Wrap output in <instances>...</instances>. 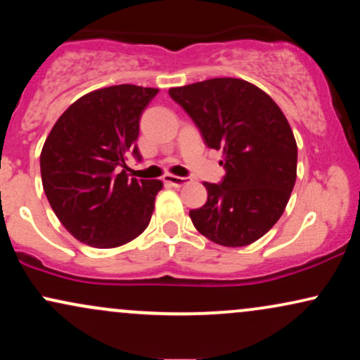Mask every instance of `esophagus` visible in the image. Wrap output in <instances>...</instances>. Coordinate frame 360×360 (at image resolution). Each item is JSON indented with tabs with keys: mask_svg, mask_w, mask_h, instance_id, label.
<instances>
[{
	"mask_svg": "<svg viewBox=\"0 0 360 360\" xmlns=\"http://www.w3.org/2000/svg\"><path fill=\"white\" fill-rule=\"evenodd\" d=\"M164 183L169 184V186H174V188H181V186H184V184L189 183V177L166 174V176H164Z\"/></svg>",
	"mask_w": 360,
	"mask_h": 360,
	"instance_id": "esophagus-1",
	"label": "esophagus"
}]
</instances>
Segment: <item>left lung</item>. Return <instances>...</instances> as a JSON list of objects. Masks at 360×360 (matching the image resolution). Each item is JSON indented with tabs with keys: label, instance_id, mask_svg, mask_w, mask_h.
Segmentation results:
<instances>
[{
	"label": "left lung",
	"instance_id": "1",
	"mask_svg": "<svg viewBox=\"0 0 360 360\" xmlns=\"http://www.w3.org/2000/svg\"><path fill=\"white\" fill-rule=\"evenodd\" d=\"M210 148H221L225 176L205 183L208 200L191 210L201 235L225 247L255 242L274 226L296 183L298 147L269 94L235 77L169 89Z\"/></svg>",
	"mask_w": 360,
	"mask_h": 360
}]
</instances>
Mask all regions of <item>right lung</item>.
Segmentation results:
<instances>
[{
  "label": "right lung",
  "instance_id": "1",
  "mask_svg": "<svg viewBox=\"0 0 360 360\" xmlns=\"http://www.w3.org/2000/svg\"><path fill=\"white\" fill-rule=\"evenodd\" d=\"M159 89L118 84L72 103L40 154L45 196L72 237L111 249L148 226L162 183L125 172L127 155L140 160V117Z\"/></svg>",
  "mask_w": 360,
  "mask_h": 360
}]
</instances>
